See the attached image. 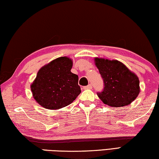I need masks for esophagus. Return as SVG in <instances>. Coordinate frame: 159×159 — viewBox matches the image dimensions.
I'll list each match as a JSON object with an SVG mask.
<instances>
[{
	"instance_id": "34e87169",
	"label": "esophagus",
	"mask_w": 159,
	"mask_h": 159,
	"mask_svg": "<svg viewBox=\"0 0 159 159\" xmlns=\"http://www.w3.org/2000/svg\"><path fill=\"white\" fill-rule=\"evenodd\" d=\"M91 88H92V84H89L87 86H85V87H84V89H91Z\"/></svg>"
}]
</instances>
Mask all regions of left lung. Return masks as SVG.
Returning <instances> with one entry per match:
<instances>
[{
    "instance_id": "8db88e82",
    "label": "left lung",
    "mask_w": 159,
    "mask_h": 159,
    "mask_svg": "<svg viewBox=\"0 0 159 159\" xmlns=\"http://www.w3.org/2000/svg\"><path fill=\"white\" fill-rule=\"evenodd\" d=\"M95 61L104 84L103 89L97 95L105 104L111 107H123L137 98L140 92V81L123 63L98 58Z\"/></svg>"
}]
</instances>
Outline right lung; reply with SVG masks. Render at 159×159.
<instances>
[{
	"instance_id": "add662e5",
	"label": "right lung",
	"mask_w": 159,
	"mask_h": 159,
	"mask_svg": "<svg viewBox=\"0 0 159 159\" xmlns=\"http://www.w3.org/2000/svg\"><path fill=\"white\" fill-rule=\"evenodd\" d=\"M71 59L60 57L43 66L31 84L33 96L38 104L57 110L72 103L81 93L78 75L72 73Z\"/></svg>"
}]
</instances>
